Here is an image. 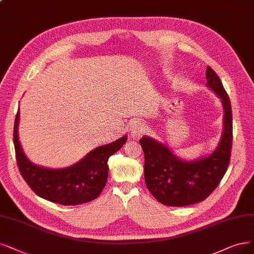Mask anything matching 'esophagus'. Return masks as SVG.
Returning <instances> with one entry per match:
<instances>
[{
  "label": "esophagus",
  "mask_w": 254,
  "mask_h": 254,
  "mask_svg": "<svg viewBox=\"0 0 254 254\" xmlns=\"http://www.w3.org/2000/svg\"><path fill=\"white\" fill-rule=\"evenodd\" d=\"M147 130L146 126H144L141 122H135V124L132 125L129 128V134L132 137H139L140 135H142Z\"/></svg>",
  "instance_id": "obj_1"
}]
</instances>
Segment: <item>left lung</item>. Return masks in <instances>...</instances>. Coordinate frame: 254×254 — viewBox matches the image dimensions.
Listing matches in <instances>:
<instances>
[{"mask_svg": "<svg viewBox=\"0 0 254 254\" xmlns=\"http://www.w3.org/2000/svg\"><path fill=\"white\" fill-rule=\"evenodd\" d=\"M206 87L223 106V132L218 145L205 156L185 160L167 144L149 136L140 139L144 153V179L147 190L166 206H187L205 200L227 171L232 144V112L222 81L210 67L206 70Z\"/></svg>", "mask_w": 254, "mask_h": 254, "instance_id": "1", "label": "left lung"}]
</instances>
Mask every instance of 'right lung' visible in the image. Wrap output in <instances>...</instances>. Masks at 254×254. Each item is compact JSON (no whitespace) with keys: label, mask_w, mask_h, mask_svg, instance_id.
I'll use <instances>...</instances> for the list:
<instances>
[{"label":"right lung","mask_w":254,"mask_h":254,"mask_svg":"<svg viewBox=\"0 0 254 254\" xmlns=\"http://www.w3.org/2000/svg\"><path fill=\"white\" fill-rule=\"evenodd\" d=\"M20 109L14 121L13 142L16 161L23 178L41 198L62 205H79L98 198L106 186L109 158L127 142V135L116 141L97 146L76 163L67 167L50 168L29 160L18 138Z\"/></svg>","instance_id":"1"}]
</instances>
